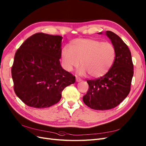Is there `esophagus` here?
Segmentation results:
<instances>
[{
	"instance_id": "1",
	"label": "esophagus",
	"mask_w": 146,
	"mask_h": 146,
	"mask_svg": "<svg viewBox=\"0 0 146 146\" xmlns=\"http://www.w3.org/2000/svg\"><path fill=\"white\" fill-rule=\"evenodd\" d=\"M81 81V79L78 78V77H76V81L77 82H80V81Z\"/></svg>"
}]
</instances>
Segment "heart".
<instances>
[{
	"label": "heart",
	"instance_id": "b5f03b06",
	"mask_svg": "<svg viewBox=\"0 0 146 146\" xmlns=\"http://www.w3.org/2000/svg\"><path fill=\"white\" fill-rule=\"evenodd\" d=\"M70 49L63 47L61 51L63 66L71 71L82 65L78 71L79 75L88 73L93 78L106 75L111 68L115 58L114 46L109 42L91 39H78L70 44Z\"/></svg>",
	"mask_w": 146,
	"mask_h": 146
}]
</instances>
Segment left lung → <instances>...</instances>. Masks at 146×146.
I'll list each match as a JSON object with an SVG mask.
<instances>
[{
  "instance_id": "obj_1",
  "label": "left lung",
  "mask_w": 146,
  "mask_h": 146,
  "mask_svg": "<svg viewBox=\"0 0 146 146\" xmlns=\"http://www.w3.org/2000/svg\"><path fill=\"white\" fill-rule=\"evenodd\" d=\"M106 34L115 50L114 62L104 76L87 80L89 90L83 98L87 106L96 110L112 109L123 101L130 92L133 75L131 53L127 45L114 32L106 31Z\"/></svg>"
}]
</instances>
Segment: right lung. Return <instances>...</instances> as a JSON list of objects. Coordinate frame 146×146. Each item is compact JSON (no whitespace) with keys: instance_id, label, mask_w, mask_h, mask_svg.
<instances>
[{"instance_id":"1","label":"right lung","mask_w":146,"mask_h":146,"mask_svg":"<svg viewBox=\"0 0 146 146\" xmlns=\"http://www.w3.org/2000/svg\"><path fill=\"white\" fill-rule=\"evenodd\" d=\"M62 37L37 33L17 50L11 74L16 95L27 106L50 107L59 102L63 90L74 84L75 77L63 69Z\"/></svg>"}]
</instances>
